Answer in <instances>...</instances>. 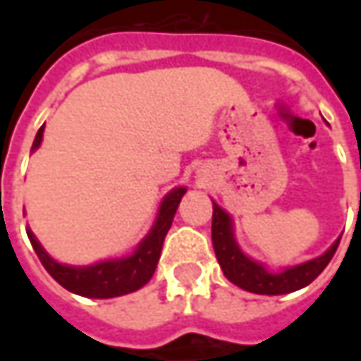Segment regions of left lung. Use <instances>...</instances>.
<instances>
[{"label": "left lung", "mask_w": 361, "mask_h": 361, "mask_svg": "<svg viewBox=\"0 0 361 361\" xmlns=\"http://www.w3.org/2000/svg\"><path fill=\"white\" fill-rule=\"evenodd\" d=\"M211 235H213L216 261L225 273V277L231 283H235L245 291L259 293V295H283V293H291V291H298L301 287L310 285L322 271L326 269L327 263L331 261V257L340 245V239H338L324 255L315 257L312 261L299 263L293 267H285L281 271H269L267 265L243 253L239 243L235 239L233 219L216 202H213Z\"/></svg>", "instance_id": "left-lung-1"}]
</instances>
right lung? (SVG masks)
<instances>
[{
  "mask_svg": "<svg viewBox=\"0 0 361 361\" xmlns=\"http://www.w3.org/2000/svg\"><path fill=\"white\" fill-rule=\"evenodd\" d=\"M44 128H46V124L35 134L32 150H37L39 145H42ZM185 192H187V188L176 187L169 195H164L152 227L146 233L145 239L136 245V249L132 251L130 255L106 259V261H98L94 265L78 267V265L58 263L42 247V243L35 239L32 229L27 227L25 231H27L30 243L34 247L35 255L39 257L42 265L68 291L82 295V298L92 299L118 298V295H126V293L140 289L154 275L157 263L160 259V251H162V243H164V237H166V233L173 225L174 213H176L178 202H180Z\"/></svg>",
  "mask_w": 361,
  "mask_h": 361,
  "instance_id": "1",
  "label": "right lung"
}]
</instances>
